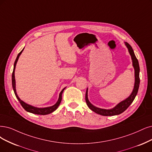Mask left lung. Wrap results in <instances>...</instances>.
<instances>
[{"mask_svg": "<svg viewBox=\"0 0 152 152\" xmlns=\"http://www.w3.org/2000/svg\"><path fill=\"white\" fill-rule=\"evenodd\" d=\"M125 44L126 47L128 49V51L130 53L131 56H132V59L133 61V66L134 67V77H135V82H134V89L133 90V92L132 93L131 95L129 96L128 98H126L125 100L123 101L121 103H120L118 104H117L115 108L111 110H104V109H102V108H99L97 107H95L94 106H93L90 102H89L88 98V88L86 89V96H85V99H86V102L89 107V108L93 111L95 113L103 115V116H114V115H118L122 113L123 111H125L130 106L132 103L133 102V100L137 96L138 91V88H139V85H140V76H139V72H140V66H139V63H138V61L137 58H136L135 55H134L133 50L132 48V46L129 44L128 42H125Z\"/></svg>", "mask_w": 152, "mask_h": 152, "instance_id": "left-lung-1", "label": "left lung"}]
</instances>
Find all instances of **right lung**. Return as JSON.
I'll list each match as a JSON object with an SVG mask.
<instances>
[{
  "instance_id": "1",
  "label": "right lung",
  "mask_w": 152,
  "mask_h": 152,
  "mask_svg": "<svg viewBox=\"0 0 152 152\" xmlns=\"http://www.w3.org/2000/svg\"><path fill=\"white\" fill-rule=\"evenodd\" d=\"M24 50V49H22L21 51L18 54V56H17L16 59L15 61V63H14V69H13V72H12V88L14 89V91L15 93V95L16 98H18V99L19 100V102H20L21 106L23 107V108L28 111V112H30V113H34V114H36V115H48L49 113H51L52 112H53L54 111H55L56 109L58 108V107L59 106L61 102V99H62V93H63L64 89L65 88H64L63 90H62L59 94V97L58 99V101L54 105L52 106H50V107H47V108H36V107H34L32 106H31L28 104H26V103H24L23 101H22L19 96H18V94H17L16 93V90H15V76H14V72H15V65L17 62H18V60L19 58V56L20 55V54L22 53V50Z\"/></svg>"
}]
</instances>
